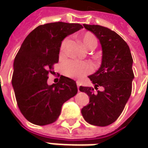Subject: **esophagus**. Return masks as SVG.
<instances>
[{
	"mask_svg": "<svg viewBox=\"0 0 148 148\" xmlns=\"http://www.w3.org/2000/svg\"><path fill=\"white\" fill-rule=\"evenodd\" d=\"M76 83H77V88L79 89V86H80V82H79V81H77V82H76Z\"/></svg>",
	"mask_w": 148,
	"mask_h": 148,
	"instance_id": "obj_1",
	"label": "esophagus"
}]
</instances>
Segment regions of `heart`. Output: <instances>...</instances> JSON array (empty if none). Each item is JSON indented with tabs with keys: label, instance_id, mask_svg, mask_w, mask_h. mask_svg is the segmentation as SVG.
Segmentation results:
<instances>
[{
	"label": "heart",
	"instance_id": "heart-1",
	"mask_svg": "<svg viewBox=\"0 0 148 148\" xmlns=\"http://www.w3.org/2000/svg\"><path fill=\"white\" fill-rule=\"evenodd\" d=\"M82 42L86 49H95L97 46V39L93 34L86 33L82 38ZM67 39L66 38L62 41L60 48V53L62 54L65 51ZM92 65L88 62H78L74 60L66 61L62 65V72L66 77L71 78H78L82 77L92 71Z\"/></svg>",
	"mask_w": 148,
	"mask_h": 148
}]
</instances>
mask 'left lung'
Segmentation results:
<instances>
[{"mask_svg":"<svg viewBox=\"0 0 148 148\" xmlns=\"http://www.w3.org/2000/svg\"><path fill=\"white\" fill-rule=\"evenodd\" d=\"M83 26L94 34L102 47L101 66L89 78L95 90L102 86L104 90L95 92L92 87L80 86L90 97L82 114L90 124L105 127L116 121L131 95L134 61L128 45L117 33L100 25Z\"/></svg>","mask_w":148,"mask_h":148,"instance_id":"obj_1","label":"left lung"}]
</instances>
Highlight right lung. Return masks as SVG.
Instances as JSON below:
<instances>
[{"label": "right lung", "instance_id": "add662e5", "mask_svg": "<svg viewBox=\"0 0 148 148\" xmlns=\"http://www.w3.org/2000/svg\"><path fill=\"white\" fill-rule=\"evenodd\" d=\"M80 24L64 22L38 26L25 38L14 61L12 86L20 112L36 125L54 123L62 106L77 93L76 82L61 76L57 84L49 86V73L58 62L62 41L80 30Z\"/></svg>", "mask_w": 148, "mask_h": 148}]
</instances>
